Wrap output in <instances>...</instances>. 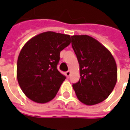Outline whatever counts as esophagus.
I'll use <instances>...</instances> for the list:
<instances>
[{
    "mask_svg": "<svg viewBox=\"0 0 130 130\" xmlns=\"http://www.w3.org/2000/svg\"><path fill=\"white\" fill-rule=\"evenodd\" d=\"M65 74H66V76H67V77H69V76H70V74H71V72L69 70V71H67V72H66Z\"/></svg>",
    "mask_w": 130,
    "mask_h": 130,
    "instance_id": "1",
    "label": "esophagus"
}]
</instances>
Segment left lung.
Listing matches in <instances>:
<instances>
[{
    "instance_id": "obj_1",
    "label": "left lung",
    "mask_w": 130,
    "mask_h": 130,
    "mask_svg": "<svg viewBox=\"0 0 130 130\" xmlns=\"http://www.w3.org/2000/svg\"><path fill=\"white\" fill-rule=\"evenodd\" d=\"M72 45L79 65V80L72 85L77 97L87 106L102 102L117 81L114 58L100 42L86 35L72 36Z\"/></svg>"
}]
</instances>
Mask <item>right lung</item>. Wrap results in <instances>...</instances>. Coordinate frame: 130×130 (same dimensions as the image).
Masks as SVG:
<instances>
[{"label":"right lung","mask_w":130,"mask_h":130,"mask_svg":"<svg viewBox=\"0 0 130 130\" xmlns=\"http://www.w3.org/2000/svg\"><path fill=\"white\" fill-rule=\"evenodd\" d=\"M71 43L69 35L45 32L29 40L17 60L18 83L25 95L45 103L56 95L66 77L57 69L60 52Z\"/></svg>","instance_id":"1"}]
</instances>
